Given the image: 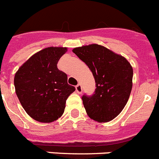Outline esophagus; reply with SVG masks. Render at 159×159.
<instances>
[{
  "label": "esophagus",
  "mask_w": 159,
  "mask_h": 159,
  "mask_svg": "<svg viewBox=\"0 0 159 159\" xmlns=\"http://www.w3.org/2000/svg\"><path fill=\"white\" fill-rule=\"evenodd\" d=\"M75 91H76V92L78 94H81L82 93V86H81L80 84H78V85H76L75 86Z\"/></svg>",
  "instance_id": "esophagus-1"
}]
</instances>
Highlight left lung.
I'll return each mask as SVG.
<instances>
[{"instance_id":"1","label":"left lung","mask_w":159,"mask_h":159,"mask_svg":"<svg viewBox=\"0 0 159 159\" xmlns=\"http://www.w3.org/2000/svg\"><path fill=\"white\" fill-rule=\"evenodd\" d=\"M72 52L88 65L95 78V94L82 97L88 116L99 123L111 121L129 99L133 84L132 66L123 56L96 43L75 48Z\"/></svg>"}]
</instances>
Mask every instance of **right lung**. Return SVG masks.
<instances>
[{"label":"right lung","instance_id":"1","mask_svg":"<svg viewBox=\"0 0 159 159\" xmlns=\"http://www.w3.org/2000/svg\"><path fill=\"white\" fill-rule=\"evenodd\" d=\"M67 48L48 47L25 61L15 74L14 86L26 113L40 123H52L62 116L66 100L75 88L57 63Z\"/></svg>","mask_w":159,"mask_h":159}]
</instances>
